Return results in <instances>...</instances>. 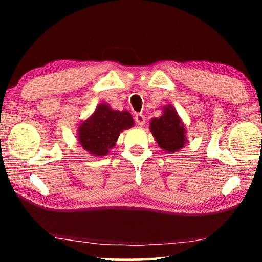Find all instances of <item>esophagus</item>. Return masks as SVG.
Instances as JSON below:
<instances>
[{
    "instance_id": "esophagus-1",
    "label": "esophagus",
    "mask_w": 262,
    "mask_h": 262,
    "mask_svg": "<svg viewBox=\"0 0 262 262\" xmlns=\"http://www.w3.org/2000/svg\"><path fill=\"white\" fill-rule=\"evenodd\" d=\"M135 120H136V123H137L139 126H144L145 125V117L143 116L142 113H137L135 116Z\"/></svg>"
}]
</instances>
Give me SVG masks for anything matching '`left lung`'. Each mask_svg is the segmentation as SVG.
I'll list each match as a JSON object with an SVG mask.
<instances>
[{
    "label": "left lung",
    "mask_w": 262,
    "mask_h": 262,
    "mask_svg": "<svg viewBox=\"0 0 262 262\" xmlns=\"http://www.w3.org/2000/svg\"><path fill=\"white\" fill-rule=\"evenodd\" d=\"M149 128L160 148L170 154L185 148L188 143L184 121L170 105L163 106L162 116L152 118Z\"/></svg>",
    "instance_id": "1"
}]
</instances>
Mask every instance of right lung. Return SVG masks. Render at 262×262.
Segmentation results:
<instances>
[{
    "label": "right lung",
    "mask_w": 262,
    "mask_h": 262,
    "mask_svg": "<svg viewBox=\"0 0 262 262\" xmlns=\"http://www.w3.org/2000/svg\"><path fill=\"white\" fill-rule=\"evenodd\" d=\"M135 125L127 111L113 110L108 103L96 106L94 112L82 120L77 127V141L92 156H106L114 146L120 132Z\"/></svg>",
    "instance_id": "add662e5"
}]
</instances>
